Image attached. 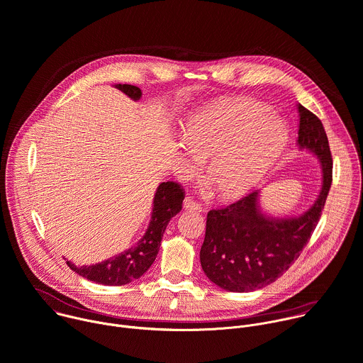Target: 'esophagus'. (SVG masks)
<instances>
[{
  "instance_id": "obj_1",
  "label": "esophagus",
  "mask_w": 363,
  "mask_h": 363,
  "mask_svg": "<svg viewBox=\"0 0 363 363\" xmlns=\"http://www.w3.org/2000/svg\"><path fill=\"white\" fill-rule=\"evenodd\" d=\"M184 208L188 211H194V212H201L202 206L201 203H198L196 201H194L191 196H186L184 201Z\"/></svg>"
}]
</instances>
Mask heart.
<instances>
[{"label":"heart","mask_w":363,"mask_h":363,"mask_svg":"<svg viewBox=\"0 0 363 363\" xmlns=\"http://www.w3.org/2000/svg\"><path fill=\"white\" fill-rule=\"evenodd\" d=\"M182 150L196 164L206 157V174L223 196L251 188L277 160L288 140L284 121L264 104L242 99L218 104L188 121Z\"/></svg>","instance_id":"obj_1"}]
</instances>
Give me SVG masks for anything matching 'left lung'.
<instances>
[{
    "label": "left lung",
    "instance_id": "obj_1",
    "mask_svg": "<svg viewBox=\"0 0 363 363\" xmlns=\"http://www.w3.org/2000/svg\"><path fill=\"white\" fill-rule=\"evenodd\" d=\"M298 147L313 152L322 167V189L302 215L274 218L261 212L259 191L208 212L201 267L219 288L251 292L275 282L299 258L315 230L332 184V155L320 119L298 105Z\"/></svg>",
    "mask_w": 363,
    "mask_h": 363
}]
</instances>
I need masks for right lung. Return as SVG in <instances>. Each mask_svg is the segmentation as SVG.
<instances>
[{
  "mask_svg": "<svg viewBox=\"0 0 363 363\" xmlns=\"http://www.w3.org/2000/svg\"><path fill=\"white\" fill-rule=\"evenodd\" d=\"M115 88L123 91L125 95L135 101L143 95L141 89L135 85L116 84ZM184 198L185 192L179 184L172 181L160 184L154 196L150 226L135 247L95 265L75 267L69 261H67V265L82 278L106 286L127 285L141 278L154 264L161 247V239L164 236L165 228L171 218L182 209Z\"/></svg>",
  "mask_w": 363,
  "mask_h": 363,
  "instance_id": "obj_1",
  "label": "right lung"
}]
</instances>
